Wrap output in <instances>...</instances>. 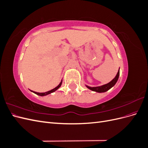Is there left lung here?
Instances as JSON below:
<instances>
[{
    "instance_id": "left-lung-1",
    "label": "left lung",
    "mask_w": 148,
    "mask_h": 148,
    "mask_svg": "<svg viewBox=\"0 0 148 148\" xmlns=\"http://www.w3.org/2000/svg\"><path fill=\"white\" fill-rule=\"evenodd\" d=\"M119 75H120V69L118 71L117 75L115 76V77L112 80L111 82H110L109 83H108L107 84L102 85V86H97V87H90V86H87V85H86V86L88 89H90V90H92L93 91H96V92H106L107 91H108L109 89H110L111 88H112L115 84V83H117V80L119 79Z\"/></svg>"
}]
</instances>
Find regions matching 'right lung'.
<instances>
[{
    "label": "right lung",
    "mask_w": 148,
    "mask_h": 148,
    "mask_svg": "<svg viewBox=\"0 0 148 148\" xmlns=\"http://www.w3.org/2000/svg\"><path fill=\"white\" fill-rule=\"evenodd\" d=\"M62 81H61V82L60 83V84H59V85H58V86H57V87H56L55 88H53V89H51V90L49 91H47V92H35V91H31V92H34V93H35V94H36L37 95L41 96H46V95H49V94H51V93H52V92H55L56 90H57V89H59V88L60 87V86L62 85Z\"/></svg>",
    "instance_id": "add662e5"
}]
</instances>
